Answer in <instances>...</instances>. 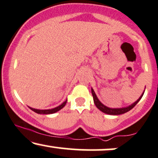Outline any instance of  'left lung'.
Wrapping results in <instances>:
<instances>
[{
  "mask_svg": "<svg viewBox=\"0 0 158 158\" xmlns=\"http://www.w3.org/2000/svg\"><path fill=\"white\" fill-rule=\"evenodd\" d=\"M91 93H92V95H93L94 104L96 105V106L97 107V108H99V109L101 111H102L103 113L107 114H110V115H119V114H123L126 113V112L129 111V110L132 109V108H133L137 104V102L140 100V99L143 97V94H144L143 93L142 94V96H141V97H139L135 103H133L131 106L126 107V108H108V107H106V106H104L102 102H100V101L98 99L95 92H94V90L92 89V88H91Z\"/></svg>",
  "mask_w": 158,
  "mask_h": 158,
  "instance_id": "obj_1",
  "label": "left lung"
}]
</instances>
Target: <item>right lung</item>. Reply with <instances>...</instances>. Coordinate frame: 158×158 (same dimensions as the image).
Masks as SVG:
<instances>
[{
    "label": "right lung",
    "instance_id": "1",
    "mask_svg": "<svg viewBox=\"0 0 158 158\" xmlns=\"http://www.w3.org/2000/svg\"><path fill=\"white\" fill-rule=\"evenodd\" d=\"M67 103V100L65 101L62 103V104L60 105L59 106L56 107L55 108H52V109H48V110H39V109H35V108H30V107H29V108H30L32 110H33L34 112H35V113L37 114H53V113H56V112L59 111V110H61V108H64L65 105H66Z\"/></svg>",
    "mask_w": 158,
    "mask_h": 158
}]
</instances>
